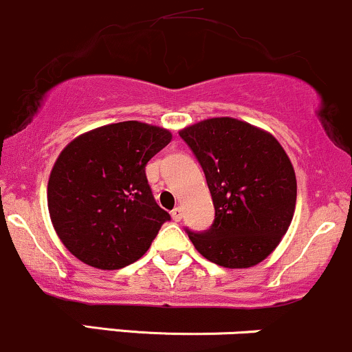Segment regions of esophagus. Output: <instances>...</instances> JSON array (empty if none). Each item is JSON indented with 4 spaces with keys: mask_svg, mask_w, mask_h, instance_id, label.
<instances>
[{
    "mask_svg": "<svg viewBox=\"0 0 352 352\" xmlns=\"http://www.w3.org/2000/svg\"><path fill=\"white\" fill-rule=\"evenodd\" d=\"M171 217L175 221H181V218H183V211H181L179 206H176L175 210L171 211Z\"/></svg>",
    "mask_w": 352,
    "mask_h": 352,
    "instance_id": "34e87169",
    "label": "esophagus"
}]
</instances>
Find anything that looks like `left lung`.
Returning a JSON list of instances; mask_svg holds the SVG:
<instances>
[{
	"instance_id": "obj_1",
	"label": "left lung",
	"mask_w": 352,
	"mask_h": 352,
	"mask_svg": "<svg viewBox=\"0 0 352 352\" xmlns=\"http://www.w3.org/2000/svg\"><path fill=\"white\" fill-rule=\"evenodd\" d=\"M179 135L201 164L214 205L211 228L188 232L195 248L225 268L263 262L296 211V171L280 142L233 117L205 119Z\"/></svg>"
}]
</instances>
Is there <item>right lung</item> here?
<instances>
[{"mask_svg":"<svg viewBox=\"0 0 352 352\" xmlns=\"http://www.w3.org/2000/svg\"><path fill=\"white\" fill-rule=\"evenodd\" d=\"M171 139L164 127L126 120L84 132L63 147L48 177L47 201L72 255L117 270L149 250L171 217L154 201L146 164Z\"/></svg>","mask_w":352,"mask_h":352,"instance_id":"right-lung-1","label":"right lung"}]
</instances>
